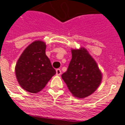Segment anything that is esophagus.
<instances>
[{"label":"esophagus","mask_w":125,"mask_h":125,"mask_svg":"<svg viewBox=\"0 0 125 125\" xmlns=\"http://www.w3.org/2000/svg\"><path fill=\"white\" fill-rule=\"evenodd\" d=\"M61 70H60V69H57L56 70V74L57 75H60L61 74Z\"/></svg>","instance_id":"1"}]
</instances>
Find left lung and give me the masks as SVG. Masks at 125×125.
<instances>
[{
    "instance_id": "8db88e82",
    "label": "left lung",
    "mask_w": 125,
    "mask_h": 125,
    "mask_svg": "<svg viewBox=\"0 0 125 125\" xmlns=\"http://www.w3.org/2000/svg\"><path fill=\"white\" fill-rule=\"evenodd\" d=\"M62 78L74 96L84 98L96 90L102 74L96 61L82 48L72 50V60Z\"/></svg>"
}]
</instances>
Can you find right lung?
I'll return each instance as SVG.
<instances>
[{
	"instance_id": "right-lung-1",
	"label": "right lung",
	"mask_w": 125,
	"mask_h": 125,
	"mask_svg": "<svg viewBox=\"0 0 125 125\" xmlns=\"http://www.w3.org/2000/svg\"><path fill=\"white\" fill-rule=\"evenodd\" d=\"M46 43H31L23 51L15 66L16 77L25 91L36 94L41 91L55 74V70L46 55Z\"/></svg>"
}]
</instances>
